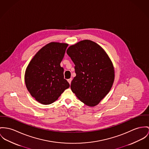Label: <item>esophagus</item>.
Returning <instances> with one entry per match:
<instances>
[{
	"label": "esophagus",
	"mask_w": 149,
	"mask_h": 149,
	"mask_svg": "<svg viewBox=\"0 0 149 149\" xmlns=\"http://www.w3.org/2000/svg\"><path fill=\"white\" fill-rule=\"evenodd\" d=\"M68 82H69V84H71V81H72V79H71V78L69 79L68 80Z\"/></svg>",
	"instance_id": "34e87169"
}]
</instances>
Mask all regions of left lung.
Wrapping results in <instances>:
<instances>
[{"mask_svg":"<svg viewBox=\"0 0 149 149\" xmlns=\"http://www.w3.org/2000/svg\"><path fill=\"white\" fill-rule=\"evenodd\" d=\"M67 54L75 65L76 74L71 91L86 105H96L109 93L114 81L111 59L101 46L88 40L70 46Z\"/></svg>","mask_w":149,"mask_h":149,"instance_id":"8db88e82","label":"left lung"}]
</instances>
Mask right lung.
<instances>
[{
	"instance_id": "1",
	"label": "right lung",
	"mask_w": 149,
	"mask_h": 149,
	"mask_svg": "<svg viewBox=\"0 0 149 149\" xmlns=\"http://www.w3.org/2000/svg\"><path fill=\"white\" fill-rule=\"evenodd\" d=\"M68 46L58 42L47 44L36 53L26 69V87L39 103H53L70 87L60 65Z\"/></svg>"
}]
</instances>
